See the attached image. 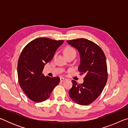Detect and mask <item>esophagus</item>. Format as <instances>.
Returning a JSON list of instances; mask_svg holds the SVG:
<instances>
[{
	"instance_id": "obj_1",
	"label": "esophagus",
	"mask_w": 128,
	"mask_h": 128,
	"mask_svg": "<svg viewBox=\"0 0 128 128\" xmlns=\"http://www.w3.org/2000/svg\"><path fill=\"white\" fill-rule=\"evenodd\" d=\"M66 81V79L65 78H63V77H60V81L62 82H64Z\"/></svg>"
}]
</instances>
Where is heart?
<instances>
[{"label": "heart", "mask_w": 128, "mask_h": 128, "mask_svg": "<svg viewBox=\"0 0 128 128\" xmlns=\"http://www.w3.org/2000/svg\"><path fill=\"white\" fill-rule=\"evenodd\" d=\"M72 52H76V51L74 48L70 46H67L66 47V48L64 50V55L66 56Z\"/></svg>", "instance_id": "heart-1"}]
</instances>
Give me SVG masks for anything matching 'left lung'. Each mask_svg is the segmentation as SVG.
Here are the masks:
<instances>
[{
	"label": "left lung",
	"mask_w": 128,
	"mask_h": 128,
	"mask_svg": "<svg viewBox=\"0 0 128 128\" xmlns=\"http://www.w3.org/2000/svg\"><path fill=\"white\" fill-rule=\"evenodd\" d=\"M80 53L78 70L85 74L84 81L78 84L73 80L70 98L80 105H88L100 95L107 81L106 58L102 50L92 41L80 38L66 41Z\"/></svg>",
	"instance_id": "1"
}]
</instances>
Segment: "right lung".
Returning <instances> with one entry per match:
<instances>
[{"mask_svg":"<svg viewBox=\"0 0 128 128\" xmlns=\"http://www.w3.org/2000/svg\"><path fill=\"white\" fill-rule=\"evenodd\" d=\"M63 42V40L36 38L28 43L21 52L17 64L18 82L32 101L40 103L46 100L59 83V77H45L42 72Z\"/></svg>","mask_w":128,"mask_h":128,"instance_id":"obj_1","label":"right lung"}]
</instances>
